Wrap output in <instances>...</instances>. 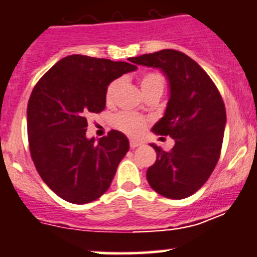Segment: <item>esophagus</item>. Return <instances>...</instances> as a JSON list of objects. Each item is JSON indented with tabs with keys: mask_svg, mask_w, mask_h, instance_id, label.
Returning <instances> with one entry per match:
<instances>
[{
	"mask_svg": "<svg viewBox=\"0 0 257 257\" xmlns=\"http://www.w3.org/2000/svg\"><path fill=\"white\" fill-rule=\"evenodd\" d=\"M143 143L139 142V140H131V148L132 149H136V148L142 147Z\"/></svg>",
	"mask_w": 257,
	"mask_h": 257,
	"instance_id": "34e87169",
	"label": "esophagus"
}]
</instances>
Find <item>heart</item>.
<instances>
[{
  "label": "heart",
  "instance_id": "obj_1",
  "mask_svg": "<svg viewBox=\"0 0 257 257\" xmlns=\"http://www.w3.org/2000/svg\"><path fill=\"white\" fill-rule=\"evenodd\" d=\"M120 86V80H114L108 85L106 90V101L107 103H113L117 96L118 88ZM140 88L144 94L154 92V91H161L164 90V79L160 74L158 72H148V74L143 75L140 79ZM114 124L123 131L124 133L129 134V136H139L143 133L147 121L140 115L134 114V113L124 112L120 114L115 115Z\"/></svg>",
  "mask_w": 257,
  "mask_h": 257
}]
</instances>
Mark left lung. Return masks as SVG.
I'll return each mask as SVG.
<instances>
[{"instance_id":"obj_1","label":"left lung","mask_w":257,"mask_h":257,"mask_svg":"<svg viewBox=\"0 0 257 257\" xmlns=\"http://www.w3.org/2000/svg\"><path fill=\"white\" fill-rule=\"evenodd\" d=\"M129 61L159 69L169 83V101L151 132L175 140L171 151L150 144L156 161L148 169L150 187L182 199L206 183L219 160L226 113L219 91L203 69L181 51L165 49Z\"/></svg>"}]
</instances>
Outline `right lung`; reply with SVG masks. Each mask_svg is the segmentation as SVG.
Masks as SVG:
<instances>
[{"label":"right lung","instance_id":"right-lung-1","mask_svg":"<svg viewBox=\"0 0 257 257\" xmlns=\"http://www.w3.org/2000/svg\"><path fill=\"white\" fill-rule=\"evenodd\" d=\"M137 69L75 54L58 61L33 88L27 108L31 155L42 180L65 201L90 203L109 188L129 140L118 131L87 138L86 117L104 109L112 81Z\"/></svg>","mask_w":257,"mask_h":257}]
</instances>
